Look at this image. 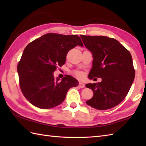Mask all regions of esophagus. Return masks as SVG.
Returning <instances> with one entry per match:
<instances>
[{
    "mask_svg": "<svg viewBox=\"0 0 146 146\" xmlns=\"http://www.w3.org/2000/svg\"><path fill=\"white\" fill-rule=\"evenodd\" d=\"M78 86L80 88H84L85 86V85L83 84V83H79V85H78Z\"/></svg>",
    "mask_w": 146,
    "mask_h": 146,
    "instance_id": "esophagus-1",
    "label": "esophagus"
}]
</instances>
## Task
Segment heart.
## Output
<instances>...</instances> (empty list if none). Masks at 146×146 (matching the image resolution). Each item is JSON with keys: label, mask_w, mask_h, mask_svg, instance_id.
Instances as JSON below:
<instances>
[{"label": "heart", "mask_w": 146, "mask_h": 146, "mask_svg": "<svg viewBox=\"0 0 146 146\" xmlns=\"http://www.w3.org/2000/svg\"><path fill=\"white\" fill-rule=\"evenodd\" d=\"M76 75L78 76V77H81L82 76V74L81 73H79V72H77L76 73Z\"/></svg>", "instance_id": "1"}]
</instances>
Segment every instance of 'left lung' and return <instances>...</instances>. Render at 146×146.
<instances>
[{
  "label": "left lung",
  "instance_id": "left-lung-1",
  "mask_svg": "<svg viewBox=\"0 0 146 146\" xmlns=\"http://www.w3.org/2000/svg\"><path fill=\"white\" fill-rule=\"evenodd\" d=\"M80 38L94 58L88 78H102L101 82L86 84L94 92L86 104L98 110L117 106L127 95L135 78L131 53L113 38L85 35Z\"/></svg>",
  "mask_w": 146,
  "mask_h": 146
}]
</instances>
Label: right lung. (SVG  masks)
<instances>
[{
	"instance_id": "1",
	"label": "right lung",
	"mask_w": 146,
	"mask_h": 146,
	"mask_svg": "<svg viewBox=\"0 0 146 146\" xmlns=\"http://www.w3.org/2000/svg\"><path fill=\"white\" fill-rule=\"evenodd\" d=\"M77 45L83 46L78 35L48 33L35 39L24 49L17 65L22 92L35 106L49 109L66 98L68 90L78 85L70 75L55 78L56 67L64 64L66 54Z\"/></svg>"
}]
</instances>
